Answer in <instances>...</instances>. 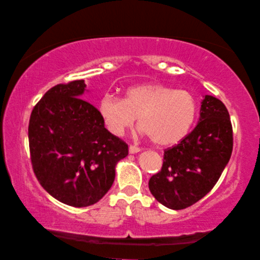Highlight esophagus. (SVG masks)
I'll list each match as a JSON object with an SVG mask.
<instances>
[{
  "instance_id": "34e87169",
  "label": "esophagus",
  "mask_w": 260,
  "mask_h": 260,
  "mask_svg": "<svg viewBox=\"0 0 260 260\" xmlns=\"http://www.w3.org/2000/svg\"><path fill=\"white\" fill-rule=\"evenodd\" d=\"M140 151H142V150H140L138 146H135V145H130L129 146V152L131 153V154H135V153H138Z\"/></svg>"
}]
</instances>
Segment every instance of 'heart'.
Wrapping results in <instances>:
<instances>
[{
  "label": "heart",
  "instance_id": "b5f03b06",
  "mask_svg": "<svg viewBox=\"0 0 260 260\" xmlns=\"http://www.w3.org/2000/svg\"><path fill=\"white\" fill-rule=\"evenodd\" d=\"M98 112L109 133L122 136L138 117L140 133L158 145H173L185 137L192 126L197 104L185 90H173L158 83L127 88L124 99L105 94Z\"/></svg>",
  "mask_w": 260,
  "mask_h": 260
}]
</instances>
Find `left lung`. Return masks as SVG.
I'll list each match as a JSON object with an SVG mask.
<instances>
[{"label": "left lung", "mask_w": 260, "mask_h": 260, "mask_svg": "<svg viewBox=\"0 0 260 260\" xmlns=\"http://www.w3.org/2000/svg\"><path fill=\"white\" fill-rule=\"evenodd\" d=\"M233 151V127L226 106L205 95L199 122L177 145L165 150L162 168L148 188L172 210H183L206 196L222 174Z\"/></svg>", "instance_id": "8db88e82"}]
</instances>
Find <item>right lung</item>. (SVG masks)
<instances>
[{
  "label": "right lung",
  "mask_w": 260,
  "mask_h": 260,
  "mask_svg": "<svg viewBox=\"0 0 260 260\" xmlns=\"http://www.w3.org/2000/svg\"><path fill=\"white\" fill-rule=\"evenodd\" d=\"M86 84H58L34 106L28 123L33 172L63 204L86 207L100 201L115 180L127 145L105 127L99 112L82 99Z\"/></svg>",
  "instance_id": "obj_1"
}]
</instances>
